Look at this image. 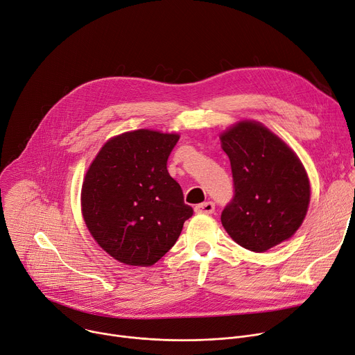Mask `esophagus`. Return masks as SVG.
<instances>
[{"label": "esophagus", "instance_id": "34e87169", "mask_svg": "<svg viewBox=\"0 0 355 355\" xmlns=\"http://www.w3.org/2000/svg\"><path fill=\"white\" fill-rule=\"evenodd\" d=\"M195 211L199 214H211L214 211V203L213 202H203L195 207Z\"/></svg>", "mask_w": 355, "mask_h": 355}]
</instances>
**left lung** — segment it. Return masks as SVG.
Here are the masks:
<instances>
[{
  "mask_svg": "<svg viewBox=\"0 0 355 355\" xmlns=\"http://www.w3.org/2000/svg\"><path fill=\"white\" fill-rule=\"evenodd\" d=\"M230 159L234 196L222 225L241 248L263 253L302 226L310 182L297 155L264 125L241 121L220 135Z\"/></svg>",
  "mask_w": 355,
  "mask_h": 355,
  "instance_id": "8db88e82",
  "label": "left lung"
}]
</instances>
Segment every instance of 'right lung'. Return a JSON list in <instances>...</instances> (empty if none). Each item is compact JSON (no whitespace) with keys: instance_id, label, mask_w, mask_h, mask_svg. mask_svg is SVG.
Returning <instances> with one entry per match:
<instances>
[{"instance_id":"add662e5","label":"right lung","mask_w":355,"mask_h":355,"mask_svg":"<svg viewBox=\"0 0 355 355\" xmlns=\"http://www.w3.org/2000/svg\"><path fill=\"white\" fill-rule=\"evenodd\" d=\"M178 141L176 133L125 132L102 146L85 175V225L99 246L123 264H155L193 214L166 168Z\"/></svg>"}]
</instances>
